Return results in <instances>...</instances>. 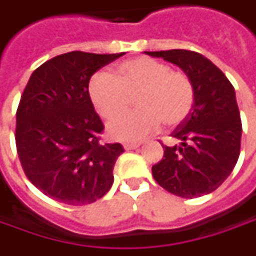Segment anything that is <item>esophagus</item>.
I'll list each match as a JSON object with an SVG mask.
<instances>
[{"label": "esophagus", "mask_w": 256, "mask_h": 256, "mask_svg": "<svg viewBox=\"0 0 256 256\" xmlns=\"http://www.w3.org/2000/svg\"><path fill=\"white\" fill-rule=\"evenodd\" d=\"M122 146H124L125 150H132V149H136L139 146V144L138 142H125Z\"/></svg>", "instance_id": "obj_1"}]
</instances>
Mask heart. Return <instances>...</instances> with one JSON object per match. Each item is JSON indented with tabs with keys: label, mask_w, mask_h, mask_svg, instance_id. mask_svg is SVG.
Listing matches in <instances>:
<instances>
[{
	"label": "heart",
	"mask_w": 256,
	"mask_h": 256,
	"mask_svg": "<svg viewBox=\"0 0 256 256\" xmlns=\"http://www.w3.org/2000/svg\"><path fill=\"white\" fill-rule=\"evenodd\" d=\"M89 96L100 117L112 121L136 98L138 112L108 125V135L118 140H138L158 132L164 124L174 128L190 116L195 89L190 76L158 60L136 57L114 66L112 75L96 74Z\"/></svg>",
	"instance_id": "b5f03b06"
}]
</instances>
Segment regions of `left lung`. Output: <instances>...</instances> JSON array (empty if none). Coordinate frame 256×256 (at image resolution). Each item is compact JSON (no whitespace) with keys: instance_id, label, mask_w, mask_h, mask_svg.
I'll return each mask as SVG.
<instances>
[{"instance_id":"8db88e82","label":"left lung","mask_w":256,"mask_h":256,"mask_svg":"<svg viewBox=\"0 0 256 256\" xmlns=\"http://www.w3.org/2000/svg\"><path fill=\"white\" fill-rule=\"evenodd\" d=\"M176 64L190 76L195 103L184 122L172 132L180 146H166L152 167L153 178L181 198H196L218 190L237 163L242 125L236 92L210 60L190 50L145 51Z\"/></svg>"}]
</instances>
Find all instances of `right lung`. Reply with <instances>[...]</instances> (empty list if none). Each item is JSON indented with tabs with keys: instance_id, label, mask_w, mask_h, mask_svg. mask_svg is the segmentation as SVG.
Wrapping results in <instances>:
<instances>
[{
	"instance_id": "1",
	"label": "right lung",
	"mask_w": 256,
	"mask_h": 256,
	"mask_svg": "<svg viewBox=\"0 0 256 256\" xmlns=\"http://www.w3.org/2000/svg\"><path fill=\"white\" fill-rule=\"evenodd\" d=\"M120 54L71 51L33 71L16 110L15 142L26 177L44 195L80 206L104 196L121 144H100L104 125L89 80Z\"/></svg>"
}]
</instances>
